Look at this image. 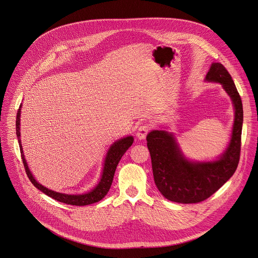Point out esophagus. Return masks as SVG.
<instances>
[{
	"label": "esophagus",
	"mask_w": 258,
	"mask_h": 258,
	"mask_svg": "<svg viewBox=\"0 0 258 258\" xmlns=\"http://www.w3.org/2000/svg\"><path fill=\"white\" fill-rule=\"evenodd\" d=\"M152 127H151V124H143V125H141L140 127H139V130H138V133H137V136H138V138L140 139V140H143V139H145V137H146V135L149 133V131L151 130Z\"/></svg>",
	"instance_id": "1"
}]
</instances>
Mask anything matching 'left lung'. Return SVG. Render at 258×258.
Returning a JSON list of instances; mask_svg holds the SVG:
<instances>
[{
    "label": "left lung",
    "mask_w": 258,
    "mask_h": 258,
    "mask_svg": "<svg viewBox=\"0 0 258 258\" xmlns=\"http://www.w3.org/2000/svg\"><path fill=\"white\" fill-rule=\"evenodd\" d=\"M206 80L221 83L234 106V122L229 147L214 162H191L181 153L172 134L152 131L147 137L154 182L168 200L181 204H196L217 192L236 170L241 146L243 110L233 80L221 63H213Z\"/></svg>",
    "instance_id": "left-lung-1"
}]
</instances>
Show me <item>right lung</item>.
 Listing matches in <instances>:
<instances>
[{"label": "right lung", "instance_id": "right-lung-1", "mask_svg": "<svg viewBox=\"0 0 258 258\" xmlns=\"http://www.w3.org/2000/svg\"><path fill=\"white\" fill-rule=\"evenodd\" d=\"M20 115H21V106L18 110L17 113V118H16V131H17V137L19 140V144H20V150H21V155H22V159H23V163L25 166V170L27 172V175L29 177L30 182L41 192H43L45 195L51 197L52 199L61 202V203H65L68 205H73V206H86L90 204H94L96 202L102 200L107 193L109 192L113 179H114V175H115V168L120 160V158L122 157V155L125 153V151L128 149V147L134 143V138L133 137H127L124 139H121L117 142H115L109 149L107 156H106V160H105V166H104V170L102 174V178L101 181L99 182V184L97 185V187L92 190L91 192L83 194V195H67V194H62V193H58L54 192L52 190H49L45 187H43L42 185H40L39 183H37L33 176L31 175V173L29 171V167L27 165L24 153H23V148H22V144H21V134H20Z\"/></svg>", "mask_w": 258, "mask_h": 258}]
</instances>
